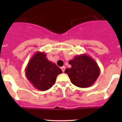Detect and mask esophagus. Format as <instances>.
Segmentation results:
<instances>
[{
	"label": "esophagus",
	"mask_w": 122,
	"mask_h": 122,
	"mask_svg": "<svg viewBox=\"0 0 122 122\" xmlns=\"http://www.w3.org/2000/svg\"><path fill=\"white\" fill-rule=\"evenodd\" d=\"M61 70H62V72H64V71H65V67H64V66H63V67H61Z\"/></svg>",
	"instance_id": "esophagus-1"
}]
</instances>
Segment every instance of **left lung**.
Here are the masks:
<instances>
[{"mask_svg":"<svg viewBox=\"0 0 122 122\" xmlns=\"http://www.w3.org/2000/svg\"><path fill=\"white\" fill-rule=\"evenodd\" d=\"M71 68L65 72L70 77L71 83L80 88L90 87L99 77L100 70L95 60L87 54L75 56L69 61Z\"/></svg>","mask_w":122,"mask_h":122,"instance_id":"1","label":"left lung"}]
</instances>
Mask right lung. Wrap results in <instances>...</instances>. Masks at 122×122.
<instances>
[{"instance_id":"1","label":"right lung","mask_w":122,"mask_h":122,"mask_svg":"<svg viewBox=\"0 0 122 122\" xmlns=\"http://www.w3.org/2000/svg\"><path fill=\"white\" fill-rule=\"evenodd\" d=\"M61 70L46 56L45 52H36L31 57L25 68L26 78L35 88L41 91L50 89L54 84Z\"/></svg>"}]
</instances>
